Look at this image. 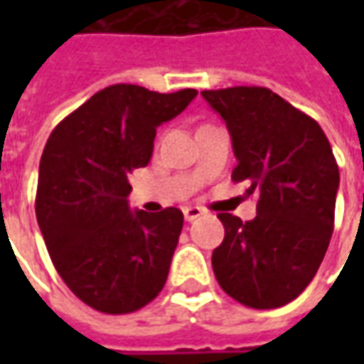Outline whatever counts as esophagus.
<instances>
[{
	"mask_svg": "<svg viewBox=\"0 0 364 364\" xmlns=\"http://www.w3.org/2000/svg\"><path fill=\"white\" fill-rule=\"evenodd\" d=\"M203 214H205V210H203V208H198V206H185V208H183V216H185V220L187 222L197 220V218H200Z\"/></svg>",
	"mask_w": 364,
	"mask_h": 364,
	"instance_id": "1",
	"label": "esophagus"
}]
</instances>
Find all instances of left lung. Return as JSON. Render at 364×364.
Segmentation results:
<instances>
[{
    "label": "left lung",
    "instance_id": "obj_1",
    "mask_svg": "<svg viewBox=\"0 0 364 364\" xmlns=\"http://www.w3.org/2000/svg\"><path fill=\"white\" fill-rule=\"evenodd\" d=\"M232 136L236 183L257 195V216L218 214L224 242L213 252L222 290L240 304L271 310L310 284L328 252L339 167L321 127L267 87L200 91Z\"/></svg>",
    "mask_w": 364,
    "mask_h": 364
}]
</instances>
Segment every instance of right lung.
I'll use <instances>...</instances> for the list:
<instances>
[{
  "instance_id": "obj_1",
  "label": "right lung",
  "mask_w": 364,
  "mask_h": 364,
  "mask_svg": "<svg viewBox=\"0 0 364 364\" xmlns=\"http://www.w3.org/2000/svg\"><path fill=\"white\" fill-rule=\"evenodd\" d=\"M195 97L197 90L109 85L70 112L44 146L36 220L62 281L97 312H136L166 284L183 213L130 210L128 177L148 166L159 124Z\"/></svg>"
}]
</instances>
